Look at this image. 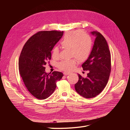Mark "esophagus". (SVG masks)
Wrapping results in <instances>:
<instances>
[{
    "label": "esophagus",
    "instance_id": "obj_1",
    "mask_svg": "<svg viewBox=\"0 0 130 130\" xmlns=\"http://www.w3.org/2000/svg\"><path fill=\"white\" fill-rule=\"evenodd\" d=\"M63 74H64V75H69V74H70V73H68V72H64V73H63Z\"/></svg>",
    "mask_w": 130,
    "mask_h": 130
}]
</instances>
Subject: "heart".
I'll use <instances>...</instances> for the list:
<instances>
[{"mask_svg": "<svg viewBox=\"0 0 130 130\" xmlns=\"http://www.w3.org/2000/svg\"><path fill=\"white\" fill-rule=\"evenodd\" d=\"M60 44L64 48L71 49V56L75 57L79 61H83L87 59L90 56L92 47L90 36L81 30L66 32L61 40ZM52 56L54 59L59 58V50L57 47L53 49ZM76 63L75 58L63 60L58 64V67L62 71L70 72L74 69Z\"/></svg>", "mask_w": 130, "mask_h": 130, "instance_id": "b5f03b06", "label": "heart"}]
</instances>
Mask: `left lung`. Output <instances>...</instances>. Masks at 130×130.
<instances>
[{"label":"left lung","mask_w":130,"mask_h":130,"mask_svg":"<svg viewBox=\"0 0 130 130\" xmlns=\"http://www.w3.org/2000/svg\"><path fill=\"white\" fill-rule=\"evenodd\" d=\"M89 57L82 65L84 71H89L86 77L78 74V81L75 84L76 91L86 99L94 98L105 87L111 71V53L103 36L98 31Z\"/></svg>","instance_id":"left-lung-1"}]
</instances>
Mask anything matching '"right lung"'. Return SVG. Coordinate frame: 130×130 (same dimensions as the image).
Returning <instances> with one entry per match:
<instances>
[{
  "label": "right lung",
  "instance_id": "1",
  "mask_svg": "<svg viewBox=\"0 0 130 130\" xmlns=\"http://www.w3.org/2000/svg\"><path fill=\"white\" fill-rule=\"evenodd\" d=\"M64 31H41L34 34L24 45L19 59V71L24 84L33 96L44 100L50 96L63 74L45 72V65L51 59V51Z\"/></svg>",
  "mask_w": 130,
  "mask_h": 130
}]
</instances>
